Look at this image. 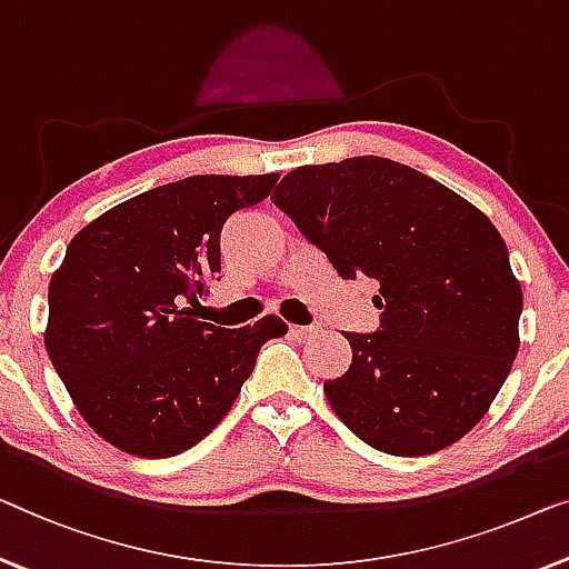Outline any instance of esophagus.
Masks as SVG:
<instances>
[{
    "instance_id": "34e87169",
    "label": "esophagus",
    "mask_w": 569,
    "mask_h": 569,
    "mask_svg": "<svg viewBox=\"0 0 569 569\" xmlns=\"http://www.w3.org/2000/svg\"><path fill=\"white\" fill-rule=\"evenodd\" d=\"M317 332H319L317 327H299V325L288 327V335H291L293 339H299V342H303V339H311Z\"/></svg>"
}]
</instances>
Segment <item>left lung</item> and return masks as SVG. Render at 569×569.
<instances>
[{
	"label": "left lung",
	"instance_id": "1",
	"mask_svg": "<svg viewBox=\"0 0 569 569\" xmlns=\"http://www.w3.org/2000/svg\"><path fill=\"white\" fill-rule=\"evenodd\" d=\"M273 203L345 281L376 278L380 327L345 332L325 393L380 452L431 455L482 419L519 352L523 307L493 222L435 178L378 156L301 166Z\"/></svg>",
	"mask_w": 569,
	"mask_h": 569
}]
</instances>
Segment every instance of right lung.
<instances>
[{"instance_id":"obj_1","label":"right lung","mask_w":569,"mask_h":569,"mask_svg":"<svg viewBox=\"0 0 569 569\" xmlns=\"http://www.w3.org/2000/svg\"><path fill=\"white\" fill-rule=\"evenodd\" d=\"M278 173L189 176L109 209L68 244L48 288L46 350L76 409L138 457L191 449L232 409L260 347L288 327L193 319L222 270L227 219L268 199Z\"/></svg>"}]
</instances>
